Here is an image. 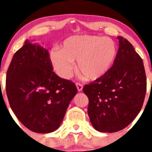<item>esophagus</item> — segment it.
<instances>
[{
    "mask_svg": "<svg viewBox=\"0 0 152 152\" xmlns=\"http://www.w3.org/2000/svg\"><path fill=\"white\" fill-rule=\"evenodd\" d=\"M76 87H77V89H78V91H79V92L82 91V89H83V85L80 83H76Z\"/></svg>",
    "mask_w": 152,
    "mask_h": 152,
    "instance_id": "34e87169",
    "label": "esophagus"
}]
</instances>
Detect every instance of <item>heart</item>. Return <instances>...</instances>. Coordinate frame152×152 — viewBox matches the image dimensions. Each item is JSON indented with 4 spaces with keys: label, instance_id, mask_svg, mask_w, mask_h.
Listing matches in <instances>:
<instances>
[{
    "label": "heart",
    "instance_id": "b5f03b06",
    "mask_svg": "<svg viewBox=\"0 0 152 152\" xmlns=\"http://www.w3.org/2000/svg\"><path fill=\"white\" fill-rule=\"evenodd\" d=\"M117 48L113 39L94 35H76L67 38L50 53V63L60 77L68 79L76 69L87 80L95 81L109 71L115 58Z\"/></svg>",
    "mask_w": 152,
    "mask_h": 152
}]
</instances>
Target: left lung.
Here are the masks:
<instances>
[{
  "instance_id": "8db88e82",
  "label": "left lung",
  "mask_w": 152,
  "mask_h": 152,
  "mask_svg": "<svg viewBox=\"0 0 152 152\" xmlns=\"http://www.w3.org/2000/svg\"><path fill=\"white\" fill-rule=\"evenodd\" d=\"M119 48L113 65L99 79L85 85L93 126L102 132L126 127L140 113L146 92L142 60L127 39L118 37Z\"/></svg>"
}]
</instances>
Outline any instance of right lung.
<instances>
[{
  "instance_id": "1",
  "label": "right lung",
  "mask_w": 152,
  "mask_h": 152,
  "mask_svg": "<svg viewBox=\"0 0 152 152\" xmlns=\"http://www.w3.org/2000/svg\"><path fill=\"white\" fill-rule=\"evenodd\" d=\"M6 90L18 120L37 133L57 129L77 93L73 82L53 71L48 50L28 39L12 57Z\"/></svg>"
}]
</instances>
